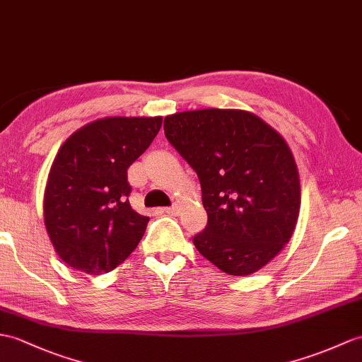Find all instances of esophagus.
Segmentation results:
<instances>
[{"label": "esophagus", "instance_id": "obj_1", "mask_svg": "<svg viewBox=\"0 0 362 362\" xmlns=\"http://www.w3.org/2000/svg\"><path fill=\"white\" fill-rule=\"evenodd\" d=\"M163 211H165V213H168V214H177V211H179V208H177V205H173V206H166V208H163Z\"/></svg>", "mask_w": 362, "mask_h": 362}]
</instances>
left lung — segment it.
<instances>
[{
  "label": "left lung",
  "mask_w": 362,
  "mask_h": 362,
  "mask_svg": "<svg viewBox=\"0 0 362 362\" xmlns=\"http://www.w3.org/2000/svg\"><path fill=\"white\" fill-rule=\"evenodd\" d=\"M163 129L200 180L208 223L192 239L199 253L231 276L265 267L299 216V173L287 141L240 109L175 112Z\"/></svg>",
  "instance_id": "1"
}]
</instances>
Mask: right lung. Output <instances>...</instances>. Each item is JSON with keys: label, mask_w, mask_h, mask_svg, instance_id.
Here are the masks:
<instances>
[{"label": "right lung", "mask_w": 362, "mask_h": 362, "mask_svg": "<svg viewBox=\"0 0 362 362\" xmlns=\"http://www.w3.org/2000/svg\"><path fill=\"white\" fill-rule=\"evenodd\" d=\"M162 128V117H105L58 151L45 189V225L63 262L86 274L114 270L137 248L149 217L128 200V168Z\"/></svg>", "instance_id": "add662e5"}]
</instances>
